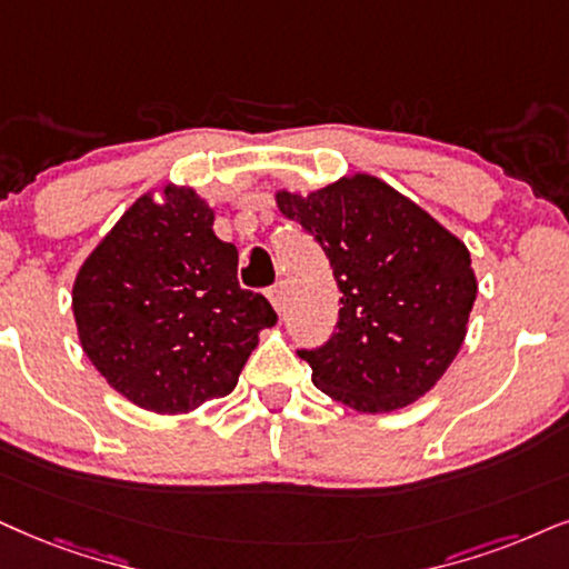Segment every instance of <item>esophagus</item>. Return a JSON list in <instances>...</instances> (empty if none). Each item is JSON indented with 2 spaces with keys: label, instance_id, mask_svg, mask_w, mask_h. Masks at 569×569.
<instances>
[{
  "label": "esophagus",
  "instance_id": "esophagus-1",
  "mask_svg": "<svg viewBox=\"0 0 569 569\" xmlns=\"http://www.w3.org/2000/svg\"><path fill=\"white\" fill-rule=\"evenodd\" d=\"M268 299H270L272 309H276L278 315H283V309H286V283L272 286V289L268 291Z\"/></svg>",
  "mask_w": 569,
  "mask_h": 569
}]
</instances>
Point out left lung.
I'll list each match as a JSON object with an SVG mask.
<instances>
[{"instance_id": "1", "label": "left lung", "mask_w": 569, "mask_h": 569, "mask_svg": "<svg viewBox=\"0 0 569 569\" xmlns=\"http://www.w3.org/2000/svg\"><path fill=\"white\" fill-rule=\"evenodd\" d=\"M276 204L315 236L341 291L336 333L299 351L312 383L365 415L426 397L462 349L478 297L465 241L370 172L278 189Z\"/></svg>"}]
</instances>
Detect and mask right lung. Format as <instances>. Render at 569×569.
Segmentation results:
<instances>
[{
    "label": "right lung",
    "mask_w": 569,
    "mask_h": 569,
    "mask_svg": "<svg viewBox=\"0 0 569 569\" xmlns=\"http://www.w3.org/2000/svg\"><path fill=\"white\" fill-rule=\"evenodd\" d=\"M197 189L141 193L73 280L78 341L120 397L154 415H189L226 397L276 326L262 293L239 286V249L212 231Z\"/></svg>",
    "instance_id": "add662e5"
}]
</instances>
